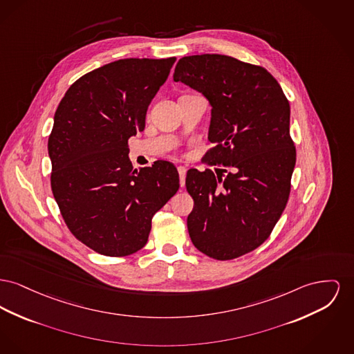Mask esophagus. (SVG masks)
I'll use <instances>...</instances> for the list:
<instances>
[{"instance_id": "1", "label": "esophagus", "mask_w": 354, "mask_h": 354, "mask_svg": "<svg viewBox=\"0 0 354 354\" xmlns=\"http://www.w3.org/2000/svg\"><path fill=\"white\" fill-rule=\"evenodd\" d=\"M178 172H179V178H180V186L185 187V183H186V172H187V168L183 166L178 167Z\"/></svg>"}]
</instances>
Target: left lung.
<instances>
[{"instance_id":"8db88e82","label":"left lung","mask_w":354,"mask_h":354,"mask_svg":"<svg viewBox=\"0 0 354 354\" xmlns=\"http://www.w3.org/2000/svg\"><path fill=\"white\" fill-rule=\"evenodd\" d=\"M174 80L209 102L212 147L205 159L225 167L215 169L216 176L208 168L188 169L189 238L209 258H238L270 236L289 201L297 159L289 100L263 66L225 55L182 57Z\"/></svg>"}]
</instances>
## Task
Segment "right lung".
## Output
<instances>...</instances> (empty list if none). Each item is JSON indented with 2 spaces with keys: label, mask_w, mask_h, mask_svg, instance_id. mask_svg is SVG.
<instances>
[{
  "label": "right lung",
  "mask_w": 354,
  "mask_h": 354,
  "mask_svg": "<svg viewBox=\"0 0 354 354\" xmlns=\"http://www.w3.org/2000/svg\"><path fill=\"white\" fill-rule=\"evenodd\" d=\"M176 57L124 59L69 86L48 139L50 187L69 231L106 257L146 246L155 212L179 188L176 167L133 169L128 139L145 131L148 105Z\"/></svg>",
  "instance_id": "add662e5"
}]
</instances>
